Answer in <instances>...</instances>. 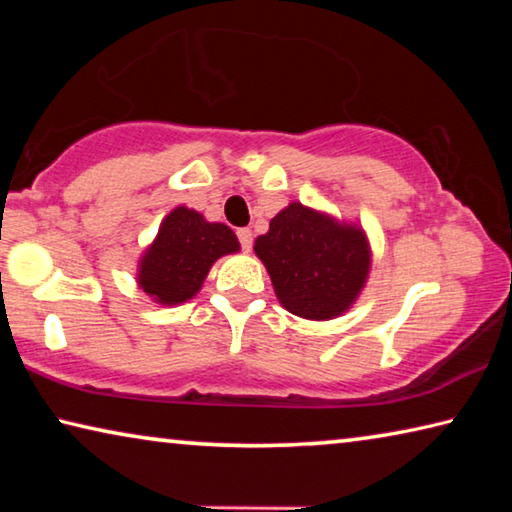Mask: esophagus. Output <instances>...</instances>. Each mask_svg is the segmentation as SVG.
Returning <instances> with one entry per match:
<instances>
[{
    "instance_id": "34e87169",
    "label": "esophagus",
    "mask_w": 512,
    "mask_h": 512,
    "mask_svg": "<svg viewBox=\"0 0 512 512\" xmlns=\"http://www.w3.org/2000/svg\"><path fill=\"white\" fill-rule=\"evenodd\" d=\"M237 237H239V241H241V248L246 250H250V246H253V232H250L248 228H239L237 230Z\"/></svg>"
}]
</instances>
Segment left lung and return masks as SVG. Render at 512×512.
Returning a JSON list of instances; mask_svg holds the SVG:
<instances>
[{
  "label": "left lung",
  "instance_id": "8db88e82",
  "mask_svg": "<svg viewBox=\"0 0 512 512\" xmlns=\"http://www.w3.org/2000/svg\"><path fill=\"white\" fill-rule=\"evenodd\" d=\"M253 248L280 305L307 320H332L350 311L372 268L361 223L298 201L273 216Z\"/></svg>",
  "mask_w": 512,
  "mask_h": 512
}]
</instances>
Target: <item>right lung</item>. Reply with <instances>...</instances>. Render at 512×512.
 <instances>
[{
	"instance_id": "right-lung-1",
	"label": "right lung",
	"mask_w": 512,
	"mask_h": 512,
	"mask_svg": "<svg viewBox=\"0 0 512 512\" xmlns=\"http://www.w3.org/2000/svg\"><path fill=\"white\" fill-rule=\"evenodd\" d=\"M239 250V239L228 225L178 205L164 216L158 235L137 259L135 282L155 305H183L203 289L216 259Z\"/></svg>"
}]
</instances>
